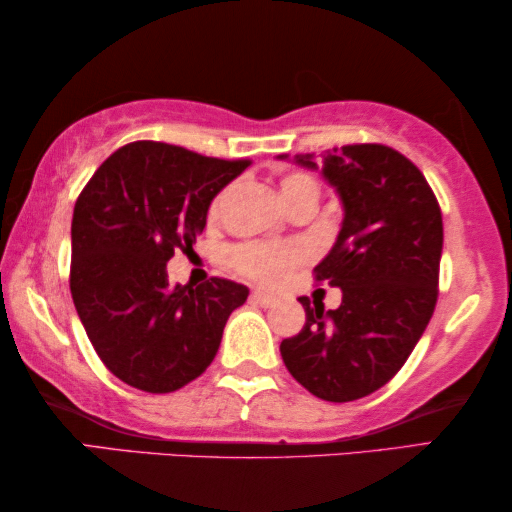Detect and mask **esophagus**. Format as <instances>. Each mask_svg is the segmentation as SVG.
<instances>
[{"label":"esophagus","mask_w":512,"mask_h":512,"mask_svg":"<svg viewBox=\"0 0 512 512\" xmlns=\"http://www.w3.org/2000/svg\"><path fill=\"white\" fill-rule=\"evenodd\" d=\"M251 300L263 307H270L272 303H275V296H272V293H265V291H254L251 293Z\"/></svg>","instance_id":"34e87169"}]
</instances>
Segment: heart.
Listing matches in <instances>:
<instances>
[{
	"mask_svg": "<svg viewBox=\"0 0 512 512\" xmlns=\"http://www.w3.org/2000/svg\"><path fill=\"white\" fill-rule=\"evenodd\" d=\"M305 193L319 195L317 179L310 177V174L293 172V174H286L282 179V195L286 205H291L293 200ZM221 202H223V193L216 195L209 212L212 214L219 212ZM300 258H303V249L300 247H277V244H258V242L240 244V247L230 251V263H233L242 275L258 279V282L263 284H277L279 279L286 277V272H289Z\"/></svg>",
	"mask_w": 512,
	"mask_h": 512,
	"instance_id": "obj_1",
	"label": "heart"
}]
</instances>
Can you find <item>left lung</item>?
Instances as JSON below:
<instances>
[{"instance_id": "obj_1", "label": "left lung", "mask_w": 512, "mask_h": 512, "mask_svg": "<svg viewBox=\"0 0 512 512\" xmlns=\"http://www.w3.org/2000/svg\"><path fill=\"white\" fill-rule=\"evenodd\" d=\"M289 158V156H279ZM319 170L340 195L345 219L317 282L342 289L338 310L310 298L305 326L282 340L284 366L317 398L347 403L384 387L426 331L438 300L443 214L429 181L403 153L384 144L326 151Z\"/></svg>"}]
</instances>
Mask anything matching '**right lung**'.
Segmentation results:
<instances>
[{"label":"right lung","mask_w":512,"mask_h":512,"mask_svg":"<svg viewBox=\"0 0 512 512\" xmlns=\"http://www.w3.org/2000/svg\"><path fill=\"white\" fill-rule=\"evenodd\" d=\"M249 163L144 139L111 153L76 200L74 307L97 356L130 387L170 394L200 377L247 300V286L221 277L172 286L167 261L193 249L216 193Z\"/></svg>","instance_id":"1"}]
</instances>
